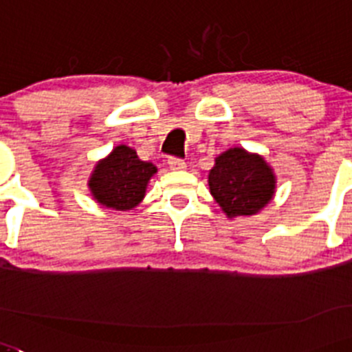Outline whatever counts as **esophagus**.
<instances>
[{
    "instance_id": "1",
    "label": "esophagus",
    "mask_w": 352,
    "mask_h": 352,
    "mask_svg": "<svg viewBox=\"0 0 352 352\" xmlns=\"http://www.w3.org/2000/svg\"><path fill=\"white\" fill-rule=\"evenodd\" d=\"M170 170H184L186 168V162L180 158H168Z\"/></svg>"
}]
</instances>
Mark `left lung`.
<instances>
[{
	"instance_id": "8db88e82",
	"label": "left lung",
	"mask_w": 352,
	"mask_h": 352,
	"mask_svg": "<svg viewBox=\"0 0 352 352\" xmlns=\"http://www.w3.org/2000/svg\"><path fill=\"white\" fill-rule=\"evenodd\" d=\"M208 186L220 210L232 220L258 214L267 206L277 192V175L261 155L235 146L214 158Z\"/></svg>"
}]
</instances>
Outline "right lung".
Returning a JSON list of instances; mask_svg holds the SVG:
<instances>
[{
    "label": "right lung",
    "instance_id": "1",
    "mask_svg": "<svg viewBox=\"0 0 352 352\" xmlns=\"http://www.w3.org/2000/svg\"><path fill=\"white\" fill-rule=\"evenodd\" d=\"M158 172L151 162H142L135 149L120 144L96 162L87 187L100 206L115 211H131L146 196L149 180Z\"/></svg>",
    "mask_w": 352,
    "mask_h": 352
}]
</instances>
